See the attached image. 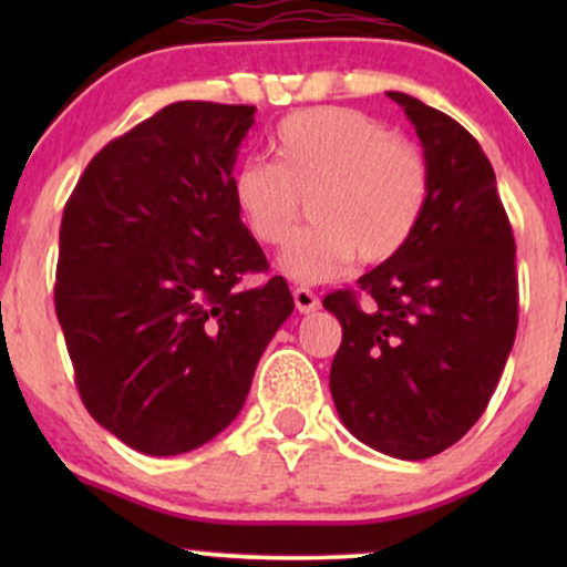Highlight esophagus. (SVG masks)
I'll return each instance as SVG.
<instances>
[{
	"instance_id": "obj_1",
	"label": "esophagus",
	"mask_w": 567,
	"mask_h": 567,
	"mask_svg": "<svg viewBox=\"0 0 567 567\" xmlns=\"http://www.w3.org/2000/svg\"><path fill=\"white\" fill-rule=\"evenodd\" d=\"M292 301H296V309L301 311V315H311V311L320 309V298H317L309 288L292 290Z\"/></svg>"
}]
</instances>
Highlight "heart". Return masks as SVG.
Here are the masks:
<instances>
[{
    "label": "heart",
    "mask_w": 567,
    "mask_h": 567,
    "mask_svg": "<svg viewBox=\"0 0 567 567\" xmlns=\"http://www.w3.org/2000/svg\"><path fill=\"white\" fill-rule=\"evenodd\" d=\"M275 162L247 159L231 194L256 243L279 247L296 231L301 199L315 226L279 256L292 282L338 277L354 256L381 264L410 243L429 205L432 173L413 141L343 106L290 114L271 138Z\"/></svg>",
    "instance_id": "b5f03b06"
}]
</instances>
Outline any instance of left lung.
I'll use <instances>...</instances> for the list:
<instances>
[{
    "mask_svg": "<svg viewBox=\"0 0 567 567\" xmlns=\"http://www.w3.org/2000/svg\"><path fill=\"white\" fill-rule=\"evenodd\" d=\"M424 146L432 192L410 243L360 290L322 306L343 328L330 394L343 426L394 458H432L464 437L496 392L517 333L514 234L496 173L458 122L389 93Z\"/></svg>",
    "mask_w": 567,
    "mask_h": 567,
    "instance_id": "left-lung-1",
    "label": "left lung"
}]
</instances>
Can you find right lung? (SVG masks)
<instances>
[{"mask_svg": "<svg viewBox=\"0 0 567 567\" xmlns=\"http://www.w3.org/2000/svg\"><path fill=\"white\" fill-rule=\"evenodd\" d=\"M256 106L178 101L90 159L63 207L55 315L87 413L133 451L178 455L237 419L292 315L234 205Z\"/></svg>", "mask_w": 567, "mask_h": 567, "instance_id": "right-lung-1", "label": "right lung"}]
</instances>
